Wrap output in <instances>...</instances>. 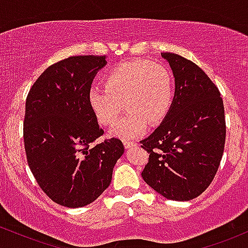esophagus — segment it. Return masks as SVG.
Segmentation results:
<instances>
[{
    "mask_svg": "<svg viewBox=\"0 0 248 248\" xmlns=\"http://www.w3.org/2000/svg\"><path fill=\"white\" fill-rule=\"evenodd\" d=\"M124 143V146L126 147V149H130V147H132V146H136V141H133V140H124L123 141Z\"/></svg>",
    "mask_w": 248,
    "mask_h": 248,
    "instance_id": "obj_1",
    "label": "esophagus"
}]
</instances>
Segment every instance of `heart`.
I'll return each instance as SVG.
<instances>
[{
    "label": "heart",
    "mask_w": 248,
    "mask_h": 248,
    "mask_svg": "<svg viewBox=\"0 0 248 248\" xmlns=\"http://www.w3.org/2000/svg\"><path fill=\"white\" fill-rule=\"evenodd\" d=\"M173 102V78L166 66L147 61L124 62L105 76L104 87H93L88 103L97 122L111 126L127 110L112 135L133 138L141 135L146 124L160 123ZM124 104L123 105V103Z\"/></svg>",
    "instance_id": "heart-1"
}]
</instances>
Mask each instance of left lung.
<instances>
[{
	"label": "left lung",
	"mask_w": 248,
	"mask_h": 248,
	"mask_svg": "<svg viewBox=\"0 0 248 248\" xmlns=\"http://www.w3.org/2000/svg\"><path fill=\"white\" fill-rule=\"evenodd\" d=\"M168 60L176 93L168 116L140 140L149 154L141 177L165 198L186 202L212 183L226 138L224 103L217 85L197 64L173 52Z\"/></svg>",
	"instance_id": "8db88e82"
}]
</instances>
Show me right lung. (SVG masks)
Returning <instances> with one entry per match:
<instances>
[{"label": "right lung", "mask_w": 248, "mask_h": 248, "mask_svg": "<svg viewBox=\"0 0 248 248\" xmlns=\"http://www.w3.org/2000/svg\"><path fill=\"white\" fill-rule=\"evenodd\" d=\"M105 56L58 61L36 79L26 99L23 139L28 165L42 191L65 207H82L107 190L121 139L104 135L88 103L94 75Z\"/></svg>", "instance_id": "obj_1"}]
</instances>
